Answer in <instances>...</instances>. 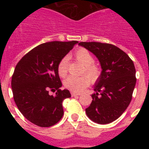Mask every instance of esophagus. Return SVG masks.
Returning <instances> with one entry per match:
<instances>
[{
  "mask_svg": "<svg viewBox=\"0 0 149 149\" xmlns=\"http://www.w3.org/2000/svg\"><path fill=\"white\" fill-rule=\"evenodd\" d=\"M71 95H72V97H74V96H77V95H80V93H73V92H72L71 93Z\"/></svg>",
  "mask_w": 149,
  "mask_h": 149,
  "instance_id": "esophagus-1",
  "label": "esophagus"
}]
</instances>
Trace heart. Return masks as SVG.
Here are the masks:
<instances>
[{"label": "heart", "mask_w": 149, "mask_h": 149, "mask_svg": "<svg viewBox=\"0 0 149 149\" xmlns=\"http://www.w3.org/2000/svg\"><path fill=\"white\" fill-rule=\"evenodd\" d=\"M74 56L77 61L84 65L83 74L81 77L70 76L64 81V86L69 90L75 93H81L90 84L91 81L95 82L101 75V68L94 64L93 54L84 48H79L74 53ZM57 72L62 77L67 75L68 73V57L65 56L60 60L57 65ZM88 75L86 76V74Z\"/></svg>", "instance_id": "1"}]
</instances>
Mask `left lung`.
<instances>
[{
	"instance_id": "obj_1",
	"label": "left lung",
	"mask_w": 149,
	"mask_h": 149,
	"mask_svg": "<svg viewBox=\"0 0 149 149\" xmlns=\"http://www.w3.org/2000/svg\"><path fill=\"white\" fill-rule=\"evenodd\" d=\"M81 45L94 54L101 63V75L96 81L93 101L86 109L87 116L98 124L117 119L131 103L136 85L134 62L113 45L97 42H81Z\"/></svg>"
}]
</instances>
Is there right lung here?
I'll use <instances>...</instances> for the list:
<instances>
[{"label": "right lung", "mask_w": 149, "mask_h": 149, "mask_svg": "<svg viewBox=\"0 0 149 149\" xmlns=\"http://www.w3.org/2000/svg\"><path fill=\"white\" fill-rule=\"evenodd\" d=\"M77 41H54L36 46L19 60L12 76L13 98L18 110L36 125H54L63 117V101L70 98L62 83L57 65ZM56 92L55 96L49 92Z\"/></svg>", "instance_id": "obj_1"}]
</instances>
